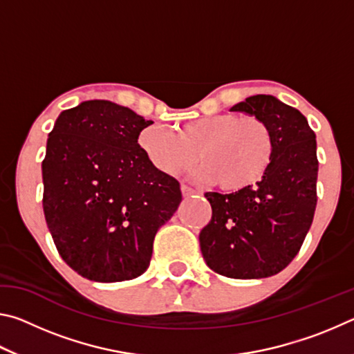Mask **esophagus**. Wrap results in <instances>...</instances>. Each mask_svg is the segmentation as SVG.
Wrapping results in <instances>:
<instances>
[{"label":"esophagus","instance_id":"obj_1","mask_svg":"<svg viewBox=\"0 0 354 354\" xmlns=\"http://www.w3.org/2000/svg\"><path fill=\"white\" fill-rule=\"evenodd\" d=\"M181 194H183V196H192L195 194V190L194 189H190L189 185H181Z\"/></svg>","mask_w":354,"mask_h":354}]
</instances>
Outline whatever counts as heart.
<instances>
[{
    "instance_id": "obj_1",
    "label": "heart",
    "mask_w": 354,
    "mask_h": 354,
    "mask_svg": "<svg viewBox=\"0 0 354 354\" xmlns=\"http://www.w3.org/2000/svg\"><path fill=\"white\" fill-rule=\"evenodd\" d=\"M143 154L156 170L178 175L196 162V178L225 192H242L262 181L274 158L273 133L254 115L217 113L167 127L143 129ZM199 154L196 155V153Z\"/></svg>"
}]
</instances>
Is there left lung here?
Returning a JSON list of instances; mask_svg holds the SVG:
<instances>
[{"instance_id":"left-lung-1","label":"left lung","mask_w":354,"mask_h":354,"mask_svg":"<svg viewBox=\"0 0 354 354\" xmlns=\"http://www.w3.org/2000/svg\"><path fill=\"white\" fill-rule=\"evenodd\" d=\"M230 111L270 127L274 158L254 187L207 192L212 218L200 232L201 253L215 273L236 279L273 277L301 248L317 205V142L306 117L272 95H253Z\"/></svg>"}]
</instances>
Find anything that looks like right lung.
Returning <instances> with one entry per match:
<instances>
[{
	"label": "right lung",
	"mask_w": 354,
	"mask_h": 354,
	"mask_svg": "<svg viewBox=\"0 0 354 354\" xmlns=\"http://www.w3.org/2000/svg\"><path fill=\"white\" fill-rule=\"evenodd\" d=\"M151 120L107 100L61 112L41 162L44 212L62 259L97 283L140 277L160 226L181 203L175 178L137 139Z\"/></svg>",
	"instance_id": "1"
}]
</instances>
